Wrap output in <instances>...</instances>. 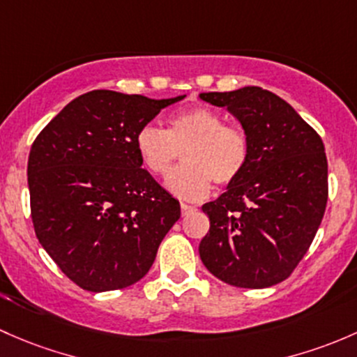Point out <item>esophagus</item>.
Returning a JSON list of instances; mask_svg holds the SVG:
<instances>
[{
  "instance_id": "34e87169",
  "label": "esophagus",
  "mask_w": 357,
  "mask_h": 357,
  "mask_svg": "<svg viewBox=\"0 0 357 357\" xmlns=\"http://www.w3.org/2000/svg\"><path fill=\"white\" fill-rule=\"evenodd\" d=\"M180 211H182V216H187L190 215L192 211H196V208L190 204H185V203H180Z\"/></svg>"
}]
</instances>
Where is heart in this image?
I'll return each instance as SVG.
<instances>
[{"mask_svg":"<svg viewBox=\"0 0 357 357\" xmlns=\"http://www.w3.org/2000/svg\"><path fill=\"white\" fill-rule=\"evenodd\" d=\"M141 163L153 177H165L183 153V167L167 178V189L182 199H203L211 182L225 187L242 175L249 161V139L241 127L225 125L206 106L182 109L168 130L148 123L135 135Z\"/></svg>","mask_w":357,"mask_h":357,"instance_id":"1","label":"heart"}]
</instances>
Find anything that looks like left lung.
Returning a JSON list of instances; mask_svg holds the SVG:
<instances>
[{
    "instance_id": "1",
    "label": "left lung",
    "mask_w": 357,
    "mask_h": 357,
    "mask_svg": "<svg viewBox=\"0 0 357 357\" xmlns=\"http://www.w3.org/2000/svg\"><path fill=\"white\" fill-rule=\"evenodd\" d=\"M201 99L225 106L249 139L241 177L203 204L209 232L199 244L201 261L234 287L280 284L304 258L325 215L328 163L321 137L289 102L261 87Z\"/></svg>"
}]
</instances>
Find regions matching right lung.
Listing matches in <instances>:
<instances>
[{
  "label": "right lung",
  "instance_id": "obj_1",
  "mask_svg": "<svg viewBox=\"0 0 357 357\" xmlns=\"http://www.w3.org/2000/svg\"><path fill=\"white\" fill-rule=\"evenodd\" d=\"M185 96L91 91L68 102L32 142L29 192L36 237L80 289L141 280L180 218V204L144 170L139 128Z\"/></svg>",
  "mask_w": 357,
  "mask_h": 357
}]
</instances>
